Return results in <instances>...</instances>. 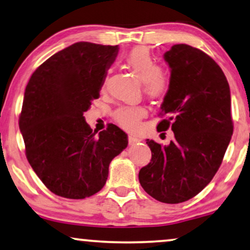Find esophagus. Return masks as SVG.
<instances>
[{
	"label": "esophagus",
	"instance_id": "34e87169",
	"mask_svg": "<svg viewBox=\"0 0 250 250\" xmlns=\"http://www.w3.org/2000/svg\"><path fill=\"white\" fill-rule=\"evenodd\" d=\"M128 140H129L130 145H133V144H137V143L140 142V139L137 138V137H135V136H129Z\"/></svg>",
	"mask_w": 250,
	"mask_h": 250
}]
</instances>
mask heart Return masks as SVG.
<instances>
[{"instance_id": "heart-1", "label": "heart", "mask_w": 250, "mask_h": 250, "mask_svg": "<svg viewBox=\"0 0 250 250\" xmlns=\"http://www.w3.org/2000/svg\"><path fill=\"white\" fill-rule=\"evenodd\" d=\"M125 64L132 70L143 83L144 93L150 98H159L167 90L170 80L167 73L159 69V65L145 47H136L125 58ZM146 110L143 106H122L114 112V120L126 130L138 128L139 120L145 117Z\"/></svg>"}]
</instances>
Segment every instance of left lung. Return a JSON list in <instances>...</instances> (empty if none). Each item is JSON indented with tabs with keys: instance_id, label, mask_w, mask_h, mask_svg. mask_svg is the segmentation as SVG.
Instances as JSON below:
<instances>
[{
	"instance_id": "left-lung-1",
	"label": "left lung",
	"mask_w": 250,
	"mask_h": 250,
	"mask_svg": "<svg viewBox=\"0 0 250 250\" xmlns=\"http://www.w3.org/2000/svg\"><path fill=\"white\" fill-rule=\"evenodd\" d=\"M164 60L171 77L160 114L167 118L157 129L171 126L174 139L167 146L147 139L152 160L138 177L153 198L178 204L199 194L222 163L233 132L231 96L222 69L198 48L173 45Z\"/></svg>"
}]
</instances>
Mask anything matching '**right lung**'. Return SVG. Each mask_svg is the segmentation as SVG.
Wrapping results in <instances>:
<instances>
[{"label": "right lung", "mask_w": 250, "mask_h": 250, "mask_svg": "<svg viewBox=\"0 0 250 250\" xmlns=\"http://www.w3.org/2000/svg\"><path fill=\"white\" fill-rule=\"evenodd\" d=\"M119 47L79 42L58 52L31 75L19 128L35 173L53 194L83 199L104 187L108 165L128 136L108 125L96 137L83 113L100 97Z\"/></svg>", "instance_id": "1"}]
</instances>
